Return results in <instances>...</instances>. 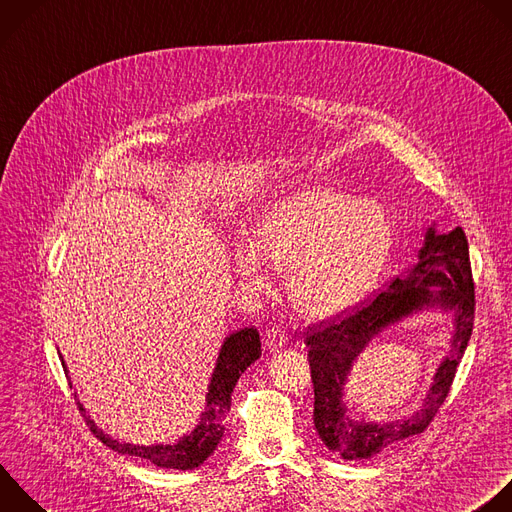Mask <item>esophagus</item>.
Masks as SVG:
<instances>
[{
    "label": "esophagus",
    "instance_id": "esophagus-1",
    "mask_svg": "<svg viewBox=\"0 0 512 512\" xmlns=\"http://www.w3.org/2000/svg\"><path fill=\"white\" fill-rule=\"evenodd\" d=\"M265 346L269 350H281L287 346V333L279 327V325H273L271 329H267V335H265Z\"/></svg>",
    "mask_w": 512,
    "mask_h": 512
}]
</instances>
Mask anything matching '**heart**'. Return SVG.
<instances>
[{"label": "heart", "mask_w": 512, "mask_h": 512, "mask_svg": "<svg viewBox=\"0 0 512 512\" xmlns=\"http://www.w3.org/2000/svg\"><path fill=\"white\" fill-rule=\"evenodd\" d=\"M392 245V221L380 203L309 185L267 205L253 243H237L233 259L247 281L261 283L263 256L287 271L289 299L303 315L329 317L372 291Z\"/></svg>", "instance_id": "b5f03b06"}]
</instances>
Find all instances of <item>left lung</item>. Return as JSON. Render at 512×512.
<instances>
[{
  "label": "left lung",
  "instance_id": "obj_1",
  "mask_svg": "<svg viewBox=\"0 0 512 512\" xmlns=\"http://www.w3.org/2000/svg\"><path fill=\"white\" fill-rule=\"evenodd\" d=\"M418 265L408 277H396L386 289L335 317L311 323L305 333L313 382V424L323 444L346 460H366L382 450L422 434L444 404L474 325V279L468 241L462 227L450 233H426ZM437 289L434 290L433 287ZM424 306L455 311L451 356L441 365L425 408L392 425H366L345 416L341 390L355 358L386 324Z\"/></svg>",
  "mask_w": 512,
  "mask_h": 512
}]
</instances>
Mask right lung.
Segmentation results:
<instances>
[{"mask_svg":"<svg viewBox=\"0 0 512 512\" xmlns=\"http://www.w3.org/2000/svg\"><path fill=\"white\" fill-rule=\"evenodd\" d=\"M261 356V342L259 331L255 327H245L231 333L221 348L215 374L211 378L209 394H207V412L201 418V424L177 444H158V446H134V444H120L106 436L98 426L84 414L90 432L104 442L108 448L128 454L140 456L150 460L154 466L160 468H175V470H193L201 466L219 446L223 432H225V418L231 408V394L237 386L239 376ZM66 368V364L62 362ZM66 372V370H64ZM78 408L84 412L82 404L76 402Z\"/></svg>","mask_w":512,"mask_h":512,"instance_id":"1","label":"right lung"}]
</instances>
